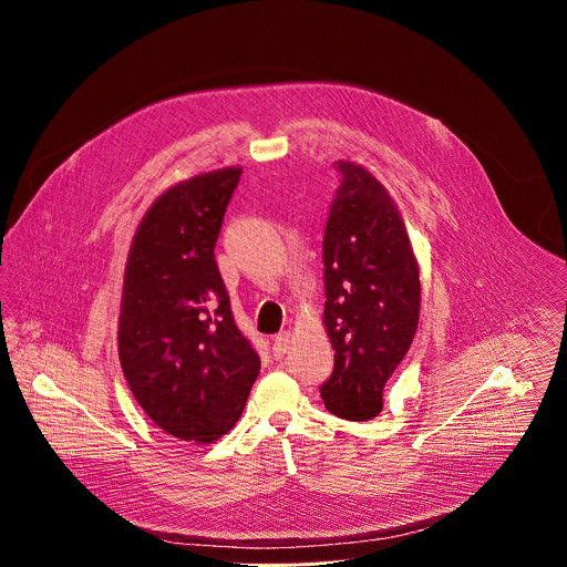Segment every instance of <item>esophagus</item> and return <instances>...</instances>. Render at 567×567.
<instances>
[{
  "mask_svg": "<svg viewBox=\"0 0 567 567\" xmlns=\"http://www.w3.org/2000/svg\"><path fill=\"white\" fill-rule=\"evenodd\" d=\"M288 347H290V331H281V333H277L275 336V340H272V355L279 360V358H284L286 355V351H288Z\"/></svg>",
  "mask_w": 567,
  "mask_h": 567,
  "instance_id": "1",
  "label": "esophagus"
}]
</instances>
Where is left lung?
Instances as JSON below:
<instances>
[{
    "label": "left lung",
    "instance_id": "obj_1",
    "mask_svg": "<svg viewBox=\"0 0 567 567\" xmlns=\"http://www.w3.org/2000/svg\"><path fill=\"white\" fill-rule=\"evenodd\" d=\"M333 167L340 185L324 225L323 319L336 353L321 398L340 419L369 421L416 331L419 266L382 183L355 163Z\"/></svg>",
    "mask_w": 567,
    "mask_h": 567
}]
</instances>
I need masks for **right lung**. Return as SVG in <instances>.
I'll return each instance as SVG.
<instances>
[{"instance_id":"obj_1","label":"right lung","mask_w":567,"mask_h":567,"mask_svg":"<svg viewBox=\"0 0 567 567\" xmlns=\"http://www.w3.org/2000/svg\"><path fill=\"white\" fill-rule=\"evenodd\" d=\"M240 176L227 167L169 187L144 216L126 261L122 371L144 412L181 441L227 434L259 373L214 255Z\"/></svg>"}]
</instances>
